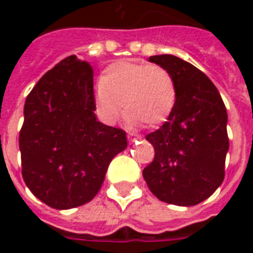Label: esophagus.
<instances>
[{"label": "esophagus", "instance_id": "34e87169", "mask_svg": "<svg viewBox=\"0 0 253 253\" xmlns=\"http://www.w3.org/2000/svg\"><path fill=\"white\" fill-rule=\"evenodd\" d=\"M127 137H128V139H130L131 142H134V141H137V139H139V138H141V135H137V134H128Z\"/></svg>", "mask_w": 253, "mask_h": 253}]
</instances>
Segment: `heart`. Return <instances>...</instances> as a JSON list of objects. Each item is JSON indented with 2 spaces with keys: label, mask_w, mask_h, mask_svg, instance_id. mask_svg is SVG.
Instances as JSON below:
<instances>
[{
  "label": "heart",
  "mask_w": 253,
  "mask_h": 253,
  "mask_svg": "<svg viewBox=\"0 0 253 253\" xmlns=\"http://www.w3.org/2000/svg\"><path fill=\"white\" fill-rule=\"evenodd\" d=\"M176 99L177 84L167 67L122 61L101 74L96 107L108 123L119 119L123 105L130 126L156 127L168 119Z\"/></svg>",
  "instance_id": "heart-1"
}]
</instances>
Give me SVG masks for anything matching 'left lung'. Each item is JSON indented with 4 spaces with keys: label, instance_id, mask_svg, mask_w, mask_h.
Instances as JSON below:
<instances>
[{
    "label": "left lung",
    "instance_id": "8db88e82",
    "mask_svg": "<svg viewBox=\"0 0 253 253\" xmlns=\"http://www.w3.org/2000/svg\"><path fill=\"white\" fill-rule=\"evenodd\" d=\"M149 61L173 74L177 99L168 121L146 135L154 159L143 169V179L160 201L194 206L211 195L225 177L226 108L215 85L194 65L170 54Z\"/></svg>",
    "mask_w": 253,
    "mask_h": 253
}]
</instances>
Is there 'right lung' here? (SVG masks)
Segmentation results:
<instances>
[{"label":"right lung","instance_id":"1","mask_svg":"<svg viewBox=\"0 0 253 253\" xmlns=\"http://www.w3.org/2000/svg\"><path fill=\"white\" fill-rule=\"evenodd\" d=\"M93 69L76 55L38 81L20 130L21 175L47 206L67 210L92 201L111 160L127 148L126 132L96 119Z\"/></svg>","mask_w":253,"mask_h":253}]
</instances>
